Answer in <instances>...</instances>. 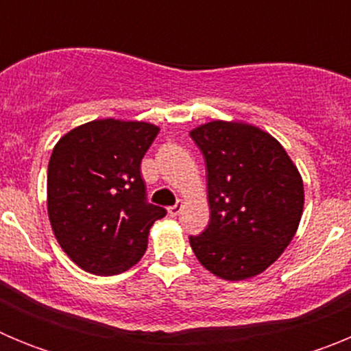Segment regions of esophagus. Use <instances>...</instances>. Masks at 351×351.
I'll return each mask as SVG.
<instances>
[{"label":"esophagus","instance_id":"obj_1","mask_svg":"<svg viewBox=\"0 0 351 351\" xmlns=\"http://www.w3.org/2000/svg\"><path fill=\"white\" fill-rule=\"evenodd\" d=\"M181 210H182V202H178V204H176V206L169 207V209H167V213H169V216L176 218L178 214H181Z\"/></svg>","mask_w":351,"mask_h":351}]
</instances>
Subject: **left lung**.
Returning <instances> with one entry per match:
<instances>
[{"label":"left lung","mask_w":351,"mask_h":351,"mask_svg":"<svg viewBox=\"0 0 351 351\" xmlns=\"http://www.w3.org/2000/svg\"><path fill=\"white\" fill-rule=\"evenodd\" d=\"M207 167L210 221L190 237L198 262L226 281L250 280L280 258L299 228L304 182L271 133L243 121L190 132Z\"/></svg>","instance_id":"left-lung-1"}]
</instances>
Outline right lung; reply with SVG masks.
I'll list each match as a JSON object with an SVG mask.
<instances>
[{"instance_id": "obj_1", "label": "right lung", "mask_w": 351, "mask_h": 351, "mask_svg": "<svg viewBox=\"0 0 351 351\" xmlns=\"http://www.w3.org/2000/svg\"><path fill=\"white\" fill-rule=\"evenodd\" d=\"M153 123L95 119L64 133L47 170L54 237L82 271L114 276L144 256L163 207L145 202L141 161L156 138Z\"/></svg>"}]
</instances>
